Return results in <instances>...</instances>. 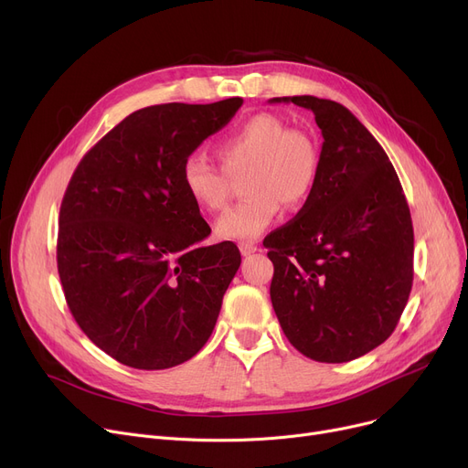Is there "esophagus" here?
<instances>
[{"label": "esophagus", "instance_id": "1", "mask_svg": "<svg viewBox=\"0 0 468 468\" xmlns=\"http://www.w3.org/2000/svg\"><path fill=\"white\" fill-rule=\"evenodd\" d=\"M239 249H240V254H242V256H250V254H254V252L260 250V249L254 245V242H240Z\"/></svg>", "mask_w": 468, "mask_h": 468}]
</instances>
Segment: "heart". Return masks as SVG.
<instances>
[{
  "label": "heart",
  "instance_id": "obj_1",
  "mask_svg": "<svg viewBox=\"0 0 468 468\" xmlns=\"http://www.w3.org/2000/svg\"><path fill=\"white\" fill-rule=\"evenodd\" d=\"M216 153L223 171L202 154L181 166V187L202 210H223L229 200V176L249 170L242 189L249 195L216 221L226 240H252L268 229L282 207L298 208L315 187L319 153L314 139L271 112L245 118L223 135Z\"/></svg>",
  "mask_w": 468,
  "mask_h": 468
}]
</instances>
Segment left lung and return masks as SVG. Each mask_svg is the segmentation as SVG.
<instances>
[{
	"instance_id": "1",
	"label": "left lung",
	"mask_w": 468,
	"mask_h": 468,
	"mask_svg": "<svg viewBox=\"0 0 468 468\" xmlns=\"http://www.w3.org/2000/svg\"><path fill=\"white\" fill-rule=\"evenodd\" d=\"M315 114L323 135L310 198L263 247L270 296L284 336L310 359L344 363L388 338L413 284V223L378 141L344 105L273 97Z\"/></svg>"
}]
</instances>
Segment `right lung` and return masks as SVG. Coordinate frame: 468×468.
Listing matches in <instances>:
<instances>
[{
  "label": "right lung",
  "instance_id": "obj_1",
  "mask_svg": "<svg viewBox=\"0 0 468 468\" xmlns=\"http://www.w3.org/2000/svg\"><path fill=\"white\" fill-rule=\"evenodd\" d=\"M168 103L132 112L80 160L58 214L57 268L88 338L133 369L191 359L240 266L181 187V166L240 109Z\"/></svg>",
  "mask_w": 468,
  "mask_h": 468
}]
</instances>
